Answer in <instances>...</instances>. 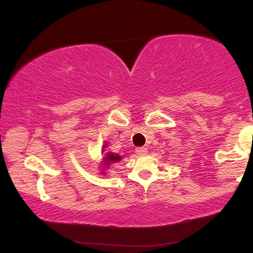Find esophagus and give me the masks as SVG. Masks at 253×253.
I'll list each match as a JSON object with an SVG mask.
<instances>
[{
    "instance_id": "esophagus-1",
    "label": "esophagus",
    "mask_w": 253,
    "mask_h": 253,
    "mask_svg": "<svg viewBox=\"0 0 253 253\" xmlns=\"http://www.w3.org/2000/svg\"><path fill=\"white\" fill-rule=\"evenodd\" d=\"M136 154L137 155H145V154H147V148H145V147L136 148Z\"/></svg>"
}]
</instances>
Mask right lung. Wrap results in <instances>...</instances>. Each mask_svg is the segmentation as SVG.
<instances>
[{
    "label": "right lung",
    "mask_w": 253,
    "mask_h": 253,
    "mask_svg": "<svg viewBox=\"0 0 253 253\" xmlns=\"http://www.w3.org/2000/svg\"><path fill=\"white\" fill-rule=\"evenodd\" d=\"M121 160H122V157L117 155V154L109 153V154H107V156L105 157V164L109 165V164H111V163H116V162H119Z\"/></svg>",
    "instance_id": "obj_1"
}]
</instances>
